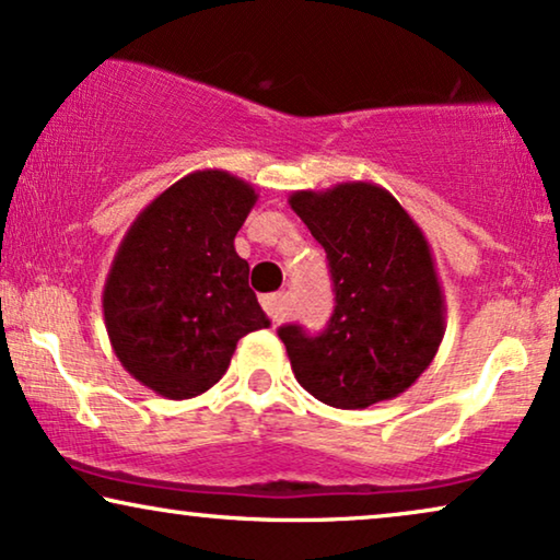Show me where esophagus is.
Wrapping results in <instances>:
<instances>
[{
	"mask_svg": "<svg viewBox=\"0 0 560 560\" xmlns=\"http://www.w3.org/2000/svg\"><path fill=\"white\" fill-rule=\"evenodd\" d=\"M262 306H265V311H267V316H270L275 324L285 322V316H288V295H285V293L265 295V298H262Z\"/></svg>",
	"mask_w": 560,
	"mask_h": 560,
	"instance_id": "esophagus-1",
	"label": "esophagus"
}]
</instances>
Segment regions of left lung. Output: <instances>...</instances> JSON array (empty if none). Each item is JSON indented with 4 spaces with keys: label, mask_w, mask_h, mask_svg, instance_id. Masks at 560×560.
<instances>
[{
    "label": "left lung",
    "mask_w": 560,
    "mask_h": 560,
    "mask_svg": "<svg viewBox=\"0 0 560 560\" xmlns=\"http://www.w3.org/2000/svg\"><path fill=\"white\" fill-rule=\"evenodd\" d=\"M288 202L324 246L337 301L318 337L278 329L295 381L334 409L390 401L445 337V295L422 229L373 183L298 190Z\"/></svg>",
    "instance_id": "obj_1"
}]
</instances>
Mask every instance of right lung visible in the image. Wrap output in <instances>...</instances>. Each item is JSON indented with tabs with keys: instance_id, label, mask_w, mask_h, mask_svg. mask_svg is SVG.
Here are the masks:
<instances>
[{
	"instance_id": "right-lung-1",
	"label": "right lung",
	"mask_w": 560,
	"mask_h": 560,
	"mask_svg": "<svg viewBox=\"0 0 560 560\" xmlns=\"http://www.w3.org/2000/svg\"><path fill=\"white\" fill-rule=\"evenodd\" d=\"M254 202L244 179L198 170L156 195L122 236L103 290L107 337L120 365L154 394H206L238 339L270 326L234 249Z\"/></svg>"
}]
</instances>
